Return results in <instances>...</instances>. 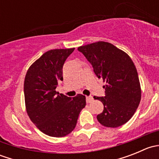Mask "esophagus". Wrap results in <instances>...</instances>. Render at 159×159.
Returning <instances> with one entry per match:
<instances>
[{
  "label": "esophagus",
  "mask_w": 159,
  "mask_h": 159,
  "mask_svg": "<svg viewBox=\"0 0 159 159\" xmlns=\"http://www.w3.org/2000/svg\"><path fill=\"white\" fill-rule=\"evenodd\" d=\"M93 102L92 96H87V97H86V102H87V103H91V102Z\"/></svg>",
  "instance_id": "34e87169"
}]
</instances>
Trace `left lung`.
<instances>
[{
    "instance_id": "1",
    "label": "left lung",
    "mask_w": 159,
    "mask_h": 159,
    "mask_svg": "<svg viewBox=\"0 0 159 159\" xmlns=\"http://www.w3.org/2000/svg\"><path fill=\"white\" fill-rule=\"evenodd\" d=\"M92 65L98 78L106 81L105 97H95L104 105L97 115L100 124L117 128L125 124L137 110L141 101V86L131 57L111 43L98 41L78 48Z\"/></svg>"
}]
</instances>
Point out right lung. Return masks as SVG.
Wrapping results in <instances>:
<instances>
[{"mask_svg":"<svg viewBox=\"0 0 159 159\" xmlns=\"http://www.w3.org/2000/svg\"><path fill=\"white\" fill-rule=\"evenodd\" d=\"M75 48L50 50L34 62L24 84L25 105L36 127L51 137H64L75 129L85 96L71 98L55 91L63 81V65Z\"/></svg>","mask_w":159,"mask_h":159,"instance_id":"right-lung-1","label":"right lung"}]
</instances>
